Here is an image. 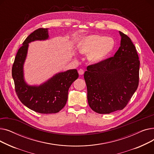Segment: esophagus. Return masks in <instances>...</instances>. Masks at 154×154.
<instances>
[{
	"label": "esophagus",
	"instance_id": "esophagus-1",
	"mask_svg": "<svg viewBox=\"0 0 154 154\" xmlns=\"http://www.w3.org/2000/svg\"><path fill=\"white\" fill-rule=\"evenodd\" d=\"M78 73H79V75H83L84 74V71L83 69H79L78 70Z\"/></svg>",
	"mask_w": 154,
	"mask_h": 154
}]
</instances>
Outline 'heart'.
<instances>
[{"mask_svg":"<svg viewBox=\"0 0 154 154\" xmlns=\"http://www.w3.org/2000/svg\"><path fill=\"white\" fill-rule=\"evenodd\" d=\"M113 38L100 35H90L80 38L78 50L82 54L87 55L88 60L92 63H99L106 60L115 48Z\"/></svg>","mask_w":154,"mask_h":154,"instance_id":"obj_1","label":"heart"}]
</instances>
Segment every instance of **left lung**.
Returning <instances> with one entry per match:
<instances>
[{
	"mask_svg": "<svg viewBox=\"0 0 154 154\" xmlns=\"http://www.w3.org/2000/svg\"><path fill=\"white\" fill-rule=\"evenodd\" d=\"M119 34L120 46L114 56L88 66L84 73L88 105L98 114L122 110L139 85V55L131 39Z\"/></svg>",
	"mask_w": 154,
	"mask_h": 154,
	"instance_id": "8db88e82",
	"label": "left lung"
}]
</instances>
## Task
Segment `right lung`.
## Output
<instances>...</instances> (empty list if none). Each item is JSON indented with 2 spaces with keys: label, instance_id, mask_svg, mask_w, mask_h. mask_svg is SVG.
<instances>
[{
  "label": "right lung",
  "instance_id": "obj_1",
  "mask_svg": "<svg viewBox=\"0 0 154 154\" xmlns=\"http://www.w3.org/2000/svg\"><path fill=\"white\" fill-rule=\"evenodd\" d=\"M48 29L40 28L30 34L22 43L15 56L12 69L16 94L29 109L40 114H55L66 106L70 85L79 77L76 69L59 72L39 85H28L24 79L23 64L29 44L48 38Z\"/></svg>",
  "mask_w": 154,
  "mask_h": 154
}]
</instances>
